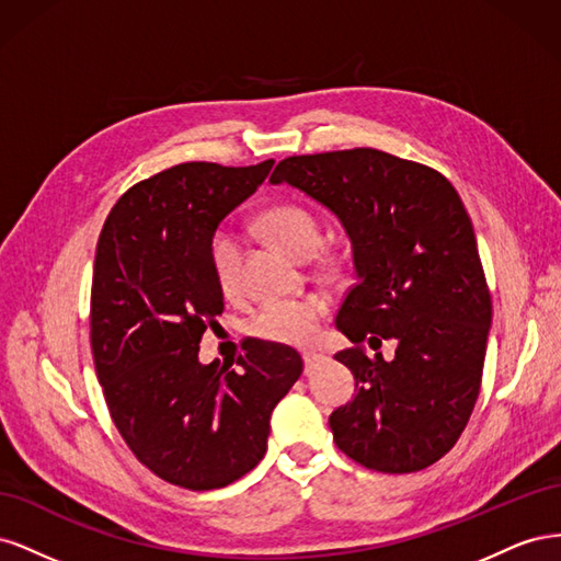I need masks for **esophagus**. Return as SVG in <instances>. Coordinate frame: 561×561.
Returning <instances> with one entry per match:
<instances>
[{
    "instance_id": "obj_1",
    "label": "esophagus",
    "mask_w": 561,
    "mask_h": 561,
    "mask_svg": "<svg viewBox=\"0 0 561 561\" xmlns=\"http://www.w3.org/2000/svg\"><path fill=\"white\" fill-rule=\"evenodd\" d=\"M320 363H325V355H318V353H304V371H307V375H311V371H313Z\"/></svg>"
}]
</instances>
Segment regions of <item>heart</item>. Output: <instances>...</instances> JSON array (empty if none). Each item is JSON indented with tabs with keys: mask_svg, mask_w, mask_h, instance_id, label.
Masks as SVG:
<instances>
[{
	"mask_svg": "<svg viewBox=\"0 0 561 561\" xmlns=\"http://www.w3.org/2000/svg\"><path fill=\"white\" fill-rule=\"evenodd\" d=\"M260 229L268 241H274L295 260H311L322 243L318 217L295 206L280 203L260 217ZM208 260L213 276L225 295H233L241 283V241L231 229L219 227L208 243ZM325 313V301L309 299H274L260 307L252 316L250 330L264 342L304 346L318 332V320Z\"/></svg>",
	"mask_w": 561,
	"mask_h": 561,
	"instance_id": "heart-1",
	"label": "heart"
}]
</instances>
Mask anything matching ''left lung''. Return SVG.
<instances>
[{"mask_svg": "<svg viewBox=\"0 0 561 561\" xmlns=\"http://www.w3.org/2000/svg\"><path fill=\"white\" fill-rule=\"evenodd\" d=\"M271 184H290L342 222L355 285L336 311L353 348L334 358L355 398L332 412L336 447L379 472H416L463 433L480 393L491 297L472 222L451 182L379 149L290 157ZM386 337L397 358L367 356Z\"/></svg>", "mask_w": 561, "mask_h": 561, "instance_id": "left-lung-1", "label": "left lung"}]
</instances>
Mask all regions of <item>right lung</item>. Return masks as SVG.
I'll list each match as a JSON object with an SVG mask.
<instances>
[{
	"mask_svg": "<svg viewBox=\"0 0 561 561\" xmlns=\"http://www.w3.org/2000/svg\"><path fill=\"white\" fill-rule=\"evenodd\" d=\"M274 163L168 168L116 201L98 239L91 346L114 426L140 463L192 491L227 486L262 461L271 412L304 369L295 348L260 339L236 369L198 360L225 311L210 236Z\"/></svg>",
	"mask_w": 561,
	"mask_h": 561,
	"instance_id": "right-lung-1",
	"label": "right lung"
}]
</instances>
